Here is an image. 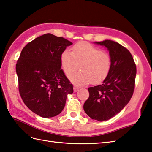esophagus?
Listing matches in <instances>:
<instances>
[{"instance_id":"1","label":"esophagus","mask_w":152,"mask_h":152,"mask_svg":"<svg viewBox=\"0 0 152 152\" xmlns=\"http://www.w3.org/2000/svg\"><path fill=\"white\" fill-rule=\"evenodd\" d=\"M79 89V87H77V86H74L73 87V90L75 92H76V91H77Z\"/></svg>"}]
</instances>
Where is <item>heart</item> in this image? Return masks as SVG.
<instances>
[{
    "label": "heart",
    "mask_w": 152,
    "mask_h": 152,
    "mask_svg": "<svg viewBox=\"0 0 152 152\" xmlns=\"http://www.w3.org/2000/svg\"><path fill=\"white\" fill-rule=\"evenodd\" d=\"M60 62L67 75L75 71L79 65L81 71L69 76L73 83L79 85L90 82L94 84L103 81L108 75L111 67L109 54L83 42L74 45L72 52L68 50L63 51Z\"/></svg>",
    "instance_id": "heart-1"
}]
</instances>
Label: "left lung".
Segmentation results:
<instances>
[{
  "instance_id": "obj_1",
  "label": "left lung",
  "mask_w": 152,
  "mask_h": 152,
  "mask_svg": "<svg viewBox=\"0 0 152 152\" xmlns=\"http://www.w3.org/2000/svg\"><path fill=\"white\" fill-rule=\"evenodd\" d=\"M109 51L111 67L101 85L88 88V99L83 105L87 115L98 121L113 118L126 105L135 87L136 66L126 48L112 40L95 42Z\"/></svg>"
}]
</instances>
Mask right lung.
Masks as SVG:
<instances>
[{"mask_svg": "<svg viewBox=\"0 0 152 152\" xmlns=\"http://www.w3.org/2000/svg\"><path fill=\"white\" fill-rule=\"evenodd\" d=\"M72 43L62 37L45 34L23 48L16 65L18 90L24 104L44 118L61 113L73 85L65 75L60 56Z\"/></svg>", "mask_w": 152, "mask_h": 152, "instance_id": "1", "label": "right lung"}]
</instances>
